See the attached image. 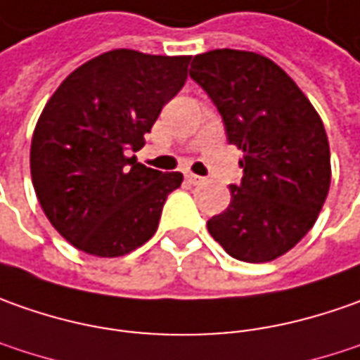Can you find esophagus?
I'll return each mask as SVG.
<instances>
[{"label":"esophagus","instance_id":"esophagus-1","mask_svg":"<svg viewBox=\"0 0 360 360\" xmlns=\"http://www.w3.org/2000/svg\"><path fill=\"white\" fill-rule=\"evenodd\" d=\"M185 179L189 181V183H191V185H201V183H203V177H199V175H195V173H187V175H185Z\"/></svg>","mask_w":360,"mask_h":360}]
</instances>
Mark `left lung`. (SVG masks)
I'll return each mask as SVG.
<instances>
[{"label":"left lung","instance_id":"8db88e82","mask_svg":"<svg viewBox=\"0 0 360 360\" xmlns=\"http://www.w3.org/2000/svg\"><path fill=\"white\" fill-rule=\"evenodd\" d=\"M193 79L219 109L227 139L243 151V179L229 207L207 221L235 259L266 263L315 225L330 187L323 121L297 83L269 57L213 49L193 57Z\"/></svg>","mask_w":360,"mask_h":360}]
</instances>
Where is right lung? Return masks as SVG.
Here are the masks:
<instances>
[{"mask_svg": "<svg viewBox=\"0 0 360 360\" xmlns=\"http://www.w3.org/2000/svg\"><path fill=\"white\" fill-rule=\"evenodd\" d=\"M189 56L113 49L69 73L33 131L35 195L57 233L79 251L121 257L155 235L183 181L137 163L163 105L187 79Z\"/></svg>", "mask_w": 360, "mask_h": 360, "instance_id": "obj_1", "label": "right lung"}]
</instances>
